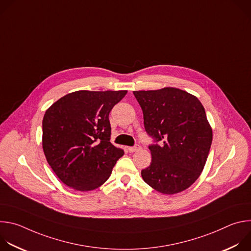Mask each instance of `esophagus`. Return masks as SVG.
<instances>
[{
  "label": "esophagus",
  "instance_id": "esophagus-1",
  "mask_svg": "<svg viewBox=\"0 0 251 251\" xmlns=\"http://www.w3.org/2000/svg\"><path fill=\"white\" fill-rule=\"evenodd\" d=\"M140 148H141V146H140L139 144H136V145L133 146V147H128V151H129L130 153H133V152L138 151Z\"/></svg>",
  "mask_w": 251,
  "mask_h": 251
}]
</instances>
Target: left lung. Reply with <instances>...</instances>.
<instances>
[{"label": "left lung", "mask_w": 251, "mask_h": 251, "mask_svg": "<svg viewBox=\"0 0 251 251\" xmlns=\"http://www.w3.org/2000/svg\"><path fill=\"white\" fill-rule=\"evenodd\" d=\"M133 93L142 108L145 130L155 143L149 146L152 162L142 170L143 180L165 195L187 190L202 172L212 141L202 104L174 87Z\"/></svg>", "instance_id": "1"}]
</instances>
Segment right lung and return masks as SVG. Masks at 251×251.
<instances>
[{"instance_id": "right-lung-1", "label": "right lung", "mask_w": 251, "mask_h": 251, "mask_svg": "<svg viewBox=\"0 0 251 251\" xmlns=\"http://www.w3.org/2000/svg\"><path fill=\"white\" fill-rule=\"evenodd\" d=\"M126 90L69 93L43 119V149L59 180L76 191L103 185L124 151L110 142L109 113Z\"/></svg>"}]
</instances>
